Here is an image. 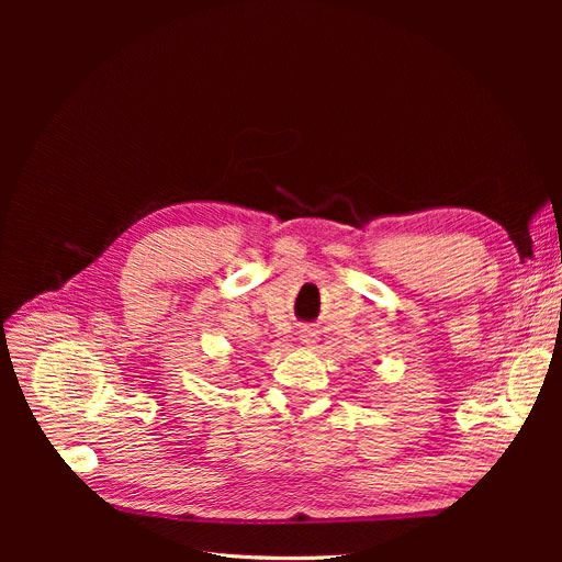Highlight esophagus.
<instances>
[{
  "label": "esophagus",
  "instance_id": "esophagus-1",
  "mask_svg": "<svg viewBox=\"0 0 562 562\" xmlns=\"http://www.w3.org/2000/svg\"><path fill=\"white\" fill-rule=\"evenodd\" d=\"M303 341H305V344H314V333L307 330V333L303 335Z\"/></svg>",
  "mask_w": 562,
  "mask_h": 562
}]
</instances>
